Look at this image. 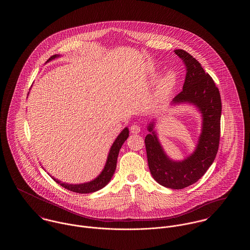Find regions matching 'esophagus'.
Returning <instances> with one entry per match:
<instances>
[{"label":"esophagus","mask_w":250,"mask_h":250,"mask_svg":"<svg viewBox=\"0 0 250 250\" xmlns=\"http://www.w3.org/2000/svg\"><path fill=\"white\" fill-rule=\"evenodd\" d=\"M130 132L132 134H139L141 132V127L138 125H131Z\"/></svg>","instance_id":"34e87169"}]
</instances>
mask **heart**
<instances>
[{"label": "heart", "instance_id": "1", "mask_svg": "<svg viewBox=\"0 0 250 250\" xmlns=\"http://www.w3.org/2000/svg\"><path fill=\"white\" fill-rule=\"evenodd\" d=\"M177 83V77L174 72L168 71L164 74L157 85L155 91V98L157 102L165 101L168 95L171 94Z\"/></svg>", "mask_w": 250, "mask_h": 250}]
</instances>
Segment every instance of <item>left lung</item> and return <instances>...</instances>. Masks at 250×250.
<instances>
[{
  "label": "left lung",
  "instance_id": "left-lung-1",
  "mask_svg": "<svg viewBox=\"0 0 250 250\" xmlns=\"http://www.w3.org/2000/svg\"><path fill=\"white\" fill-rule=\"evenodd\" d=\"M174 52L184 61L187 75L183 91L171 101V106L190 104L202 114V131L192 154L183 160H173L164 151L155 129V121L147 126L145 147L150 172L155 181L167 188L183 189L202 178L213 164L220 137L221 98L213 79L202 64L184 49Z\"/></svg>",
  "mask_w": 250,
  "mask_h": 250
}]
</instances>
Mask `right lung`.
Returning <instances> with one entry per match:
<instances>
[{"label": "right lung", "mask_w": 250, "mask_h": 250, "mask_svg": "<svg viewBox=\"0 0 250 250\" xmlns=\"http://www.w3.org/2000/svg\"><path fill=\"white\" fill-rule=\"evenodd\" d=\"M59 57H61V55L55 54V55L51 56L47 61V62L52 61V60L56 59V58H59ZM128 136H129L128 127H125L118 135V137L116 138L114 143H112V145L109 149L108 155H107V161H106L104 168L99 173V175L97 177H95L94 180H92L90 182L83 183V184H67V183L61 182L60 180L52 177L51 175H49V176L52 177V179L62 188L72 191V192H76V193H81V194L93 193V192L103 188L104 187L107 186L113 176V173L116 169V164H117V158L119 155L120 149L124 143L127 140Z\"/></svg>", "instance_id": "add662e5"}]
</instances>
